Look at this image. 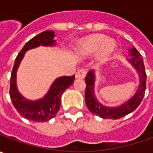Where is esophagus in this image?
<instances>
[{"instance_id":"obj_1","label":"esophagus","mask_w":153,"mask_h":153,"mask_svg":"<svg viewBox=\"0 0 153 153\" xmlns=\"http://www.w3.org/2000/svg\"><path fill=\"white\" fill-rule=\"evenodd\" d=\"M85 74H86V71L82 68V69H79L77 71L75 76H76L77 79H84L85 77Z\"/></svg>"}]
</instances>
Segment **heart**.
I'll use <instances>...</instances> for the list:
<instances>
[{
    "label": "heart",
    "instance_id": "heart-1",
    "mask_svg": "<svg viewBox=\"0 0 153 153\" xmlns=\"http://www.w3.org/2000/svg\"><path fill=\"white\" fill-rule=\"evenodd\" d=\"M116 48L113 40L107 39L103 34H91L79 41L77 52L82 56L91 55L97 51L98 62H104L108 60Z\"/></svg>",
    "mask_w": 153,
    "mask_h": 153
}]
</instances>
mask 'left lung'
Wrapping results in <instances>:
<instances>
[{"label":"left lung","instance_id":"1","mask_svg":"<svg viewBox=\"0 0 153 153\" xmlns=\"http://www.w3.org/2000/svg\"><path fill=\"white\" fill-rule=\"evenodd\" d=\"M129 55L131 58L128 59L129 62L133 65L135 70L137 71L140 77V85L132 97L129 99L127 102L117 107H106L103 106L97 100L95 97L94 86H95V72L91 70L87 74L85 77V100L86 103L87 108L94 114L97 115L102 119H118L124 117L134 111L138 108L142 99L144 97L146 91V74L144 66L143 59L140 57L138 51L134 47L129 51Z\"/></svg>","mask_w":153,"mask_h":153}]
</instances>
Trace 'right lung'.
<instances>
[{"label": "right lung", "mask_w": 153, "mask_h": 153, "mask_svg": "<svg viewBox=\"0 0 153 153\" xmlns=\"http://www.w3.org/2000/svg\"><path fill=\"white\" fill-rule=\"evenodd\" d=\"M54 37L55 33L53 31L46 30L29 40L17 56L11 74L10 97L12 99L14 108L22 117L34 122H45L55 117L60 108L61 97L62 93L74 83L75 78L74 75L57 78L52 83L47 94L44 97L37 101H30L24 98L18 91L16 83L17 70L25 52L40 45H54L56 41Z\"/></svg>", "instance_id": "obj_1"}]
</instances>
